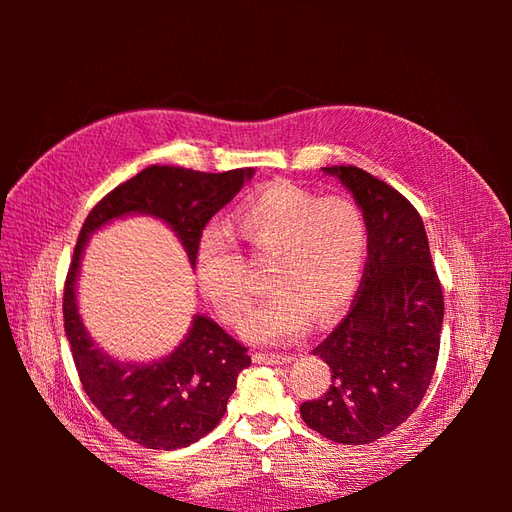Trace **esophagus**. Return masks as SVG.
Returning a JSON list of instances; mask_svg holds the SVG:
<instances>
[{
	"instance_id": "1",
	"label": "esophagus",
	"mask_w": 512,
	"mask_h": 512,
	"mask_svg": "<svg viewBox=\"0 0 512 512\" xmlns=\"http://www.w3.org/2000/svg\"><path fill=\"white\" fill-rule=\"evenodd\" d=\"M256 363H267V365H280L294 361V354H277V352H254Z\"/></svg>"
}]
</instances>
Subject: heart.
<instances>
[{"instance_id": "obj_1", "label": "heart", "mask_w": 512, "mask_h": 512, "mask_svg": "<svg viewBox=\"0 0 512 512\" xmlns=\"http://www.w3.org/2000/svg\"><path fill=\"white\" fill-rule=\"evenodd\" d=\"M237 235L260 258H273V297L245 318L241 333L258 344L299 339L312 316L324 324L344 312L359 290L367 224L346 196L318 198L297 185H271L235 215ZM198 286L226 322L252 303L245 260L224 230H207L196 254Z\"/></svg>"}]
</instances>
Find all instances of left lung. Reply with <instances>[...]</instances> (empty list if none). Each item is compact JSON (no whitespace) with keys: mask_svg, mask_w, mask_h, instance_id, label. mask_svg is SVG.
Instances as JSON below:
<instances>
[{"mask_svg":"<svg viewBox=\"0 0 512 512\" xmlns=\"http://www.w3.org/2000/svg\"><path fill=\"white\" fill-rule=\"evenodd\" d=\"M367 224L363 280L346 318L314 354L331 367L329 391L301 416L339 444H369L421 404L440 352L444 297L421 215L389 183L356 166H327Z\"/></svg>","mask_w":512,"mask_h":512,"instance_id":"left-lung-1","label":"left lung"}]
</instances>
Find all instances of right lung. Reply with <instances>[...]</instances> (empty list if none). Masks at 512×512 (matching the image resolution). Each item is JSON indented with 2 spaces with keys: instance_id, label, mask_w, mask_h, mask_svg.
I'll list each match as a JSON object with an SVG mask.
<instances>
[{
  "instance_id": "obj_1",
  "label": "right lung",
  "mask_w": 512,
  "mask_h": 512,
  "mask_svg": "<svg viewBox=\"0 0 512 512\" xmlns=\"http://www.w3.org/2000/svg\"><path fill=\"white\" fill-rule=\"evenodd\" d=\"M254 168L200 173L183 166H147L89 211L66 275L64 329L87 397L128 440L156 451L190 446L215 429L252 359L218 322L194 316L183 342L153 363H121L104 354L83 327L76 277L87 239L123 215L145 213L175 230L196 267L203 228L252 179Z\"/></svg>"
}]
</instances>
